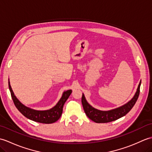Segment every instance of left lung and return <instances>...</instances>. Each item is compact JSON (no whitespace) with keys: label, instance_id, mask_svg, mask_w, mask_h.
Returning <instances> with one entry per match:
<instances>
[{"label":"left lung","instance_id":"obj_1","mask_svg":"<svg viewBox=\"0 0 152 152\" xmlns=\"http://www.w3.org/2000/svg\"><path fill=\"white\" fill-rule=\"evenodd\" d=\"M140 84L141 81L138 85L137 91L135 93L134 97L129 102L121 106V107L110 111H101L92 107L86 101L85 96L83 94L82 97V103L86 114L90 119H91L92 121H95V123H108L115 121L116 119L123 117L131 110L136 103L140 94Z\"/></svg>","mask_w":152,"mask_h":152}]
</instances>
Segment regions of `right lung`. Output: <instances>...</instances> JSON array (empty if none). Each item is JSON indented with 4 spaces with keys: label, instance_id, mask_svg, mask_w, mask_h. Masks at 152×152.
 <instances>
[{
    "label": "right lung",
    "instance_id": "obj_1",
    "mask_svg": "<svg viewBox=\"0 0 152 152\" xmlns=\"http://www.w3.org/2000/svg\"><path fill=\"white\" fill-rule=\"evenodd\" d=\"M8 86L13 101L18 110L27 118L38 123H42V124H53L60 118L61 114H62L64 103L72 93V90H68V91L64 92L60 101L51 109L48 110L38 111L31 109L21 104L14 95V93L12 91L10 84V82H8Z\"/></svg>",
    "mask_w": 152,
    "mask_h": 152
}]
</instances>
